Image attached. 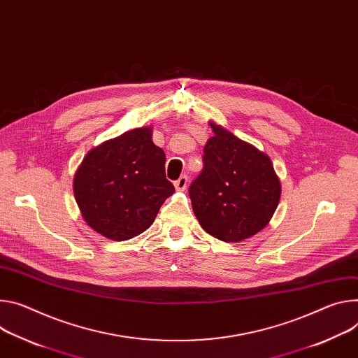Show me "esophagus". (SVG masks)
Masks as SVG:
<instances>
[{"mask_svg":"<svg viewBox=\"0 0 358 358\" xmlns=\"http://www.w3.org/2000/svg\"><path fill=\"white\" fill-rule=\"evenodd\" d=\"M187 184H188V177L187 176H181L176 182H174V187L177 191H184L187 188Z\"/></svg>","mask_w":358,"mask_h":358,"instance_id":"obj_1","label":"esophagus"}]
</instances>
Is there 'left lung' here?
<instances>
[{
	"label": "left lung",
	"mask_w": 358,
	"mask_h": 358,
	"mask_svg": "<svg viewBox=\"0 0 358 358\" xmlns=\"http://www.w3.org/2000/svg\"><path fill=\"white\" fill-rule=\"evenodd\" d=\"M204 167L188 188L192 211L213 237L237 243L262 231L277 210L281 184L270 157L210 122Z\"/></svg>",
	"instance_id": "1"
}]
</instances>
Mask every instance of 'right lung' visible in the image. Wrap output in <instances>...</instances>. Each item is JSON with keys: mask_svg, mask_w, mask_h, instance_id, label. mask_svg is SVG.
<instances>
[{"mask_svg": "<svg viewBox=\"0 0 358 358\" xmlns=\"http://www.w3.org/2000/svg\"><path fill=\"white\" fill-rule=\"evenodd\" d=\"M151 138V127L129 129L92 148L76 173L74 197L83 218L110 240L145 231L176 191L166 178V154Z\"/></svg>", "mask_w": 358, "mask_h": 358, "instance_id": "right-lung-1", "label": "right lung"}]
</instances>
